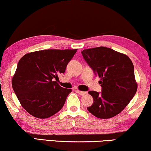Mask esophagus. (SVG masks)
Masks as SVG:
<instances>
[{"instance_id": "34e87169", "label": "esophagus", "mask_w": 151, "mask_h": 151, "mask_svg": "<svg viewBox=\"0 0 151 151\" xmlns=\"http://www.w3.org/2000/svg\"><path fill=\"white\" fill-rule=\"evenodd\" d=\"M77 92L79 93L80 95H81V96H84V95L86 94V92H84V91H79V90H77Z\"/></svg>"}]
</instances>
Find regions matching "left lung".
<instances>
[{
    "label": "left lung",
    "instance_id": "left-lung-1",
    "mask_svg": "<svg viewBox=\"0 0 151 151\" xmlns=\"http://www.w3.org/2000/svg\"><path fill=\"white\" fill-rule=\"evenodd\" d=\"M84 59L100 78L102 92L88 91L93 103L88 111L98 118L109 119L119 114L129 104L137 89L134 67L127 55L108 47L84 49Z\"/></svg>",
    "mask_w": 151,
    "mask_h": 151
}]
</instances>
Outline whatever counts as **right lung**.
Listing matches in <instances>:
<instances>
[{"instance_id": "add662e5", "label": "right lung", "mask_w": 151, "mask_h": 151, "mask_svg": "<svg viewBox=\"0 0 151 151\" xmlns=\"http://www.w3.org/2000/svg\"><path fill=\"white\" fill-rule=\"evenodd\" d=\"M78 49H47L28 53L18 62L12 87L24 110L37 118L45 119L58 112L71 88L58 83Z\"/></svg>"}]
</instances>
